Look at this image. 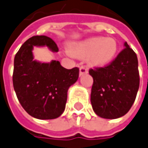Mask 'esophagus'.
Listing matches in <instances>:
<instances>
[{"label":"esophagus","instance_id":"esophagus-1","mask_svg":"<svg viewBox=\"0 0 148 148\" xmlns=\"http://www.w3.org/2000/svg\"><path fill=\"white\" fill-rule=\"evenodd\" d=\"M88 73V69H87V67H85V66H81L80 67V76H84V75H86Z\"/></svg>","mask_w":148,"mask_h":148}]
</instances>
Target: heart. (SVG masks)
Wrapping results in <instances>:
<instances>
[{"mask_svg":"<svg viewBox=\"0 0 148 148\" xmlns=\"http://www.w3.org/2000/svg\"><path fill=\"white\" fill-rule=\"evenodd\" d=\"M118 45L113 38L102 36L91 37L81 42L72 45L70 53L77 58L88 60L93 67H103L112 62L116 57Z\"/></svg>","mask_w":148,"mask_h":148,"instance_id":"b5f03b06","label":"heart"}]
</instances>
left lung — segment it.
Wrapping results in <instances>:
<instances>
[{
    "label": "left lung",
    "instance_id": "obj_1",
    "mask_svg": "<svg viewBox=\"0 0 148 148\" xmlns=\"http://www.w3.org/2000/svg\"><path fill=\"white\" fill-rule=\"evenodd\" d=\"M125 46L109 64L89 70L94 79L90 101L95 112L100 117L123 116L136 99L139 88L138 58L127 42Z\"/></svg>",
    "mask_w": 148,
    "mask_h": 148
}]
</instances>
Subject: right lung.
I'll use <instances>...</instances> for the list:
<instances>
[{"instance_id":"add662e5","label":"right lung","mask_w":148,"mask_h":148,"mask_svg":"<svg viewBox=\"0 0 148 148\" xmlns=\"http://www.w3.org/2000/svg\"><path fill=\"white\" fill-rule=\"evenodd\" d=\"M34 45H46L58 52L56 43L46 36H34L21 46L14 61L13 86L22 107L40 120L55 119L63 112L67 90L78 79L79 68L66 69L58 61L41 63L33 60Z\"/></svg>"}]
</instances>
